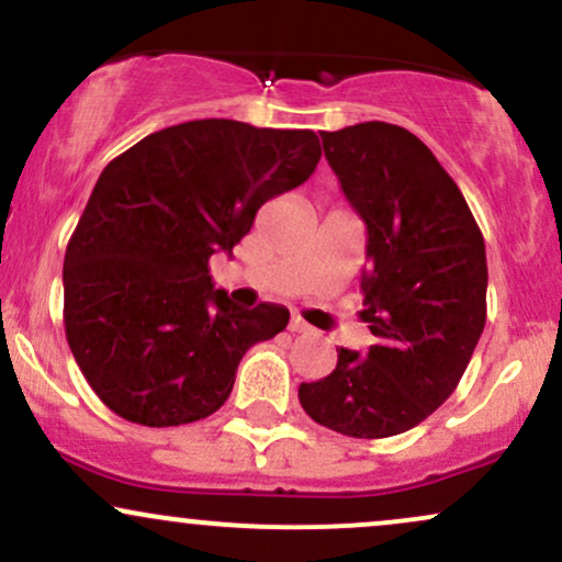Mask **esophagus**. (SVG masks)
<instances>
[{"instance_id": "obj_1", "label": "esophagus", "mask_w": 562, "mask_h": 562, "mask_svg": "<svg viewBox=\"0 0 562 562\" xmlns=\"http://www.w3.org/2000/svg\"><path fill=\"white\" fill-rule=\"evenodd\" d=\"M288 327H290V333H312V327H308L301 317H295V314H293V317H290V325Z\"/></svg>"}]
</instances>
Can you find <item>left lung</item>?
<instances>
[{
    "label": "left lung",
    "mask_w": 562,
    "mask_h": 562,
    "mask_svg": "<svg viewBox=\"0 0 562 562\" xmlns=\"http://www.w3.org/2000/svg\"><path fill=\"white\" fill-rule=\"evenodd\" d=\"M325 158L367 227L364 322L375 346L299 398L314 423L353 438L404 434L451 396L486 325V245L454 179L402 126L322 132Z\"/></svg>",
    "instance_id": "1"
}]
</instances>
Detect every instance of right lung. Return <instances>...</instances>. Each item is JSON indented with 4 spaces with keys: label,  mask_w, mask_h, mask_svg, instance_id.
<instances>
[{
    "label": "right lung",
    "mask_w": 562,
    "mask_h": 562,
    "mask_svg": "<svg viewBox=\"0 0 562 562\" xmlns=\"http://www.w3.org/2000/svg\"><path fill=\"white\" fill-rule=\"evenodd\" d=\"M319 158L312 128L203 119L105 166L66 250L63 319L108 409L171 428L227 402L245 351L285 330L290 312L235 306L214 290L209 259L232 254L256 211L306 182Z\"/></svg>",
    "instance_id": "1"
}]
</instances>
